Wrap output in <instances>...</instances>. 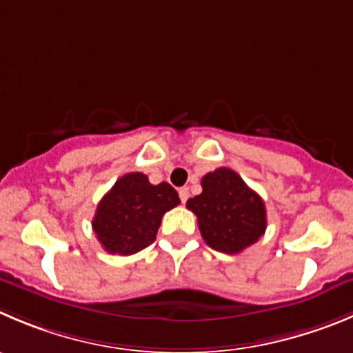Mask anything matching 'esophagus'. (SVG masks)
I'll return each mask as SVG.
<instances>
[{"label": "esophagus", "mask_w": 353, "mask_h": 353, "mask_svg": "<svg viewBox=\"0 0 353 353\" xmlns=\"http://www.w3.org/2000/svg\"><path fill=\"white\" fill-rule=\"evenodd\" d=\"M179 196H180V201L185 204L187 199H189V189H187V187H182V189L179 190Z\"/></svg>", "instance_id": "34e87169"}]
</instances>
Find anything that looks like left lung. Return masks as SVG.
I'll return each mask as SVG.
<instances>
[{
	"label": "left lung",
	"mask_w": 353,
	"mask_h": 353,
	"mask_svg": "<svg viewBox=\"0 0 353 353\" xmlns=\"http://www.w3.org/2000/svg\"><path fill=\"white\" fill-rule=\"evenodd\" d=\"M203 192L187 201L208 246L236 254L256 243L267 229L265 203L230 168H218L201 180Z\"/></svg>",
	"instance_id": "obj_1"
}]
</instances>
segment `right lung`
I'll return each instance as SVG.
<instances>
[{
	"label": "right lung",
	"instance_id": "add662e5",
	"mask_svg": "<svg viewBox=\"0 0 353 353\" xmlns=\"http://www.w3.org/2000/svg\"><path fill=\"white\" fill-rule=\"evenodd\" d=\"M179 204L170 183L152 185L147 174L126 173L97 206L93 232L107 253L135 254L156 241L163 214Z\"/></svg>",
	"mask_w": 353,
	"mask_h": 353
}]
</instances>
